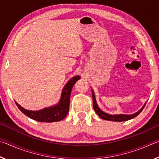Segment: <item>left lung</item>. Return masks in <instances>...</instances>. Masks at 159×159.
I'll return each mask as SVG.
<instances>
[{
	"instance_id": "obj_1",
	"label": "left lung",
	"mask_w": 159,
	"mask_h": 159,
	"mask_svg": "<svg viewBox=\"0 0 159 159\" xmlns=\"http://www.w3.org/2000/svg\"><path fill=\"white\" fill-rule=\"evenodd\" d=\"M92 96H93V108L95 111L97 113L99 117L102 119L107 120H111V121H116V122H120V121H125V120H130L132 118L136 117L137 116H138L140 114L141 111L143 110L144 107L146 105V103L144 104V106L142 107V109L139 110L138 112L134 113L133 114L130 115H125V114H118V115H111L109 114H107V113L104 112L102 110L99 109L98 107V104H97L95 93H94V91L92 90Z\"/></svg>"
}]
</instances>
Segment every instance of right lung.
I'll return each instance as SVG.
<instances>
[{
	"mask_svg": "<svg viewBox=\"0 0 159 159\" xmlns=\"http://www.w3.org/2000/svg\"><path fill=\"white\" fill-rule=\"evenodd\" d=\"M80 79L79 76H76L69 80L63 88L60 102L55 106L43 109L39 111H29L24 109L15 102L16 105L24 114L37 121L45 123L60 121L68 114L71 90L75 83Z\"/></svg>",
	"mask_w": 159,
	"mask_h": 159,
	"instance_id": "obj_1",
	"label": "right lung"
}]
</instances>
